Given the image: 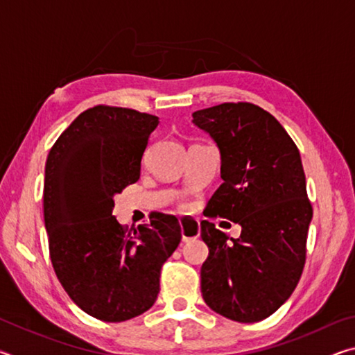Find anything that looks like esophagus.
<instances>
[{"mask_svg":"<svg viewBox=\"0 0 355 355\" xmlns=\"http://www.w3.org/2000/svg\"><path fill=\"white\" fill-rule=\"evenodd\" d=\"M180 232H182L183 243L189 241L192 238H197L200 235V225L192 219H180Z\"/></svg>","mask_w":355,"mask_h":355,"instance_id":"esophagus-1","label":"esophagus"}]
</instances>
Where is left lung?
Masks as SVG:
<instances>
[{"label": "left lung", "instance_id": "1", "mask_svg": "<svg viewBox=\"0 0 355 355\" xmlns=\"http://www.w3.org/2000/svg\"><path fill=\"white\" fill-rule=\"evenodd\" d=\"M218 142L224 180L203 214L241 225L230 239L213 222H200L208 245L202 297L216 313L238 322L272 315L291 296L307 258L313 208L299 148L263 107L222 103L192 114Z\"/></svg>", "mask_w": 355, "mask_h": 355}]
</instances>
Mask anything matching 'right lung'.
Returning a JSON list of instances; mask_svg holds the SVG:
<instances>
[{"mask_svg": "<svg viewBox=\"0 0 355 355\" xmlns=\"http://www.w3.org/2000/svg\"><path fill=\"white\" fill-rule=\"evenodd\" d=\"M159 120L130 107L81 112L48 153L44 219L53 269L87 315L122 322L142 315L159 293L161 268L182 241L175 216L120 225L114 196L141 175V159Z\"/></svg>", "mask_w": 355, "mask_h": 355, "instance_id": "1", "label": "right lung"}]
</instances>
